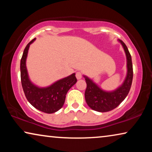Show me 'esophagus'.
I'll return each instance as SVG.
<instances>
[{
    "label": "esophagus",
    "instance_id": "esophagus-1",
    "mask_svg": "<svg viewBox=\"0 0 152 152\" xmlns=\"http://www.w3.org/2000/svg\"><path fill=\"white\" fill-rule=\"evenodd\" d=\"M75 76H76V77H77V80H80V79L82 77V72H80V71L77 72L76 74H75Z\"/></svg>",
    "mask_w": 152,
    "mask_h": 152
}]
</instances>
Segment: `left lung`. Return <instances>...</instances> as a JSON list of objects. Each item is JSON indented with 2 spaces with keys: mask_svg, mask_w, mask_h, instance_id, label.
I'll list each match as a JSON object with an SVG mask.
<instances>
[{
  "mask_svg": "<svg viewBox=\"0 0 152 152\" xmlns=\"http://www.w3.org/2000/svg\"><path fill=\"white\" fill-rule=\"evenodd\" d=\"M124 48L126 56L127 75L121 86L112 92L102 90L92 80L84 76L86 82L85 99L88 107L98 112H107L115 109L126 98L129 92L133 80V66L132 57L129 50L123 41L119 40Z\"/></svg>",
  "mask_w": 152,
  "mask_h": 152,
  "instance_id": "obj_1",
  "label": "left lung"
}]
</instances>
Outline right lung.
Here are the masks:
<instances>
[{
	"mask_svg": "<svg viewBox=\"0 0 152 152\" xmlns=\"http://www.w3.org/2000/svg\"><path fill=\"white\" fill-rule=\"evenodd\" d=\"M32 39L24 49L20 59V80L25 95L34 108L46 113H53L63 107L68 90L77 82L75 74L60 80L46 88H39L29 79L26 68V58L29 47L34 42Z\"/></svg>",
	"mask_w": 152,
	"mask_h": 152,
	"instance_id": "right-lung-1",
	"label": "right lung"
}]
</instances>
